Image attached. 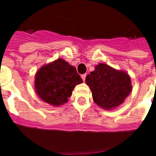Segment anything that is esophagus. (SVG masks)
<instances>
[{"mask_svg":"<svg viewBox=\"0 0 156 156\" xmlns=\"http://www.w3.org/2000/svg\"><path fill=\"white\" fill-rule=\"evenodd\" d=\"M86 76H87V74H83V75H81V77H82V79H83V81H85V79H86Z\"/></svg>","mask_w":156,"mask_h":156,"instance_id":"1","label":"esophagus"}]
</instances>
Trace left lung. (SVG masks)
I'll return each instance as SVG.
<instances>
[{
  "instance_id": "1",
  "label": "left lung",
  "mask_w": 156,
  "mask_h": 156,
  "mask_svg": "<svg viewBox=\"0 0 156 156\" xmlns=\"http://www.w3.org/2000/svg\"><path fill=\"white\" fill-rule=\"evenodd\" d=\"M86 83L92 93L93 100L106 110L116 108L132 91L130 76L107 64L100 63L86 77Z\"/></svg>"
}]
</instances>
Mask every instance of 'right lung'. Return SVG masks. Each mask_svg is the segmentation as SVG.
<instances>
[{
    "label": "right lung",
    "instance_id": "obj_1",
    "mask_svg": "<svg viewBox=\"0 0 156 156\" xmlns=\"http://www.w3.org/2000/svg\"><path fill=\"white\" fill-rule=\"evenodd\" d=\"M83 83L76 68L61 58L40 67L35 76V90L44 102L58 107L68 102L75 86Z\"/></svg>",
    "mask_w": 156,
    "mask_h": 156
}]
</instances>
